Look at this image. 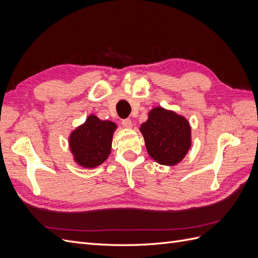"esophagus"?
<instances>
[{"mask_svg": "<svg viewBox=\"0 0 258 258\" xmlns=\"http://www.w3.org/2000/svg\"><path fill=\"white\" fill-rule=\"evenodd\" d=\"M121 123H122V126L124 128H127V129H131L132 128V121L130 119H123Z\"/></svg>", "mask_w": 258, "mask_h": 258, "instance_id": "34e87169", "label": "esophagus"}]
</instances>
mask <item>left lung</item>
<instances>
[{
    "label": "left lung",
    "mask_w": 258,
    "mask_h": 258,
    "mask_svg": "<svg viewBox=\"0 0 258 258\" xmlns=\"http://www.w3.org/2000/svg\"><path fill=\"white\" fill-rule=\"evenodd\" d=\"M148 155L159 165L175 166L191 146V128L184 116L156 106L140 127Z\"/></svg>",
    "instance_id": "1"
}]
</instances>
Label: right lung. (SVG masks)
I'll return each mask as SVG.
<instances>
[{
	"instance_id": "1",
	"label": "right lung",
	"mask_w": 258,
	"mask_h": 258,
	"mask_svg": "<svg viewBox=\"0 0 258 258\" xmlns=\"http://www.w3.org/2000/svg\"><path fill=\"white\" fill-rule=\"evenodd\" d=\"M116 129L115 122L102 120L97 115L90 114L69 136V147L74 162L86 169L102 165L111 154Z\"/></svg>"
}]
</instances>
